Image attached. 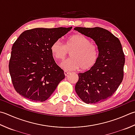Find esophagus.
<instances>
[{
	"mask_svg": "<svg viewBox=\"0 0 135 135\" xmlns=\"http://www.w3.org/2000/svg\"><path fill=\"white\" fill-rule=\"evenodd\" d=\"M70 73V72H69V71H66V70H64V74L65 76H67Z\"/></svg>",
	"mask_w": 135,
	"mask_h": 135,
	"instance_id": "1",
	"label": "esophagus"
}]
</instances>
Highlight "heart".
Here are the masks:
<instances>
[{
    "label": "heart",
    "mask_w": 135,
    "mask_h": 135,
    "mask_svg": "<svg viewBox=\"0 0 135 135\" xmlns=\"http://www.w3.org/2000/svg\"><path fill=\"white\" fill-rule=\"evenodd\" d=\"M51 52L52 56L59 60H63L70 52L71 58L61 64L63 69L73 71L81 68L82 70L91 69L96 64L99 58V50L97 45L91 43L90 40L83 34L71 36L65 45L60 40L52 44Z\"/></svg>",
    "instance_id": "heart-1"
}]
</instances>
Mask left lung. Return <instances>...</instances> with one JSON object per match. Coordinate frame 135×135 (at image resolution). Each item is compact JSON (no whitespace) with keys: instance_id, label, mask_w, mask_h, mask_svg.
<instances>
[{"instance_id":"obj_1","label":"left lung","mask_w":135,"mask_h":135,"mask_svg":"<svg viewBox=\"0 0 135 135\" xmlns=\"http://www.w3.org/2000/svg\"><path fill=\"white\" fill-rule=\"evenodd\" d=\"M74 30L95 41L99 50L96 64L78 74L75 89L86 104H96L111 97L122 83L125 65L122 44L117 37L101 27H76Z\"/></svg>"}]
</instances>
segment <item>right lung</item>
<instances>
[{"mask_svg":"<svg viewBox=\"0 0 135 135\" xmlns=\"http://www.w3.org/2000/svg\"><path fill=\"white\" fill-rule=\"evenodd\" d=\"M71 28H35L20 34L12 46L9 65L18 94L33 102L45 101L51 95L65 75L50 48Z\"/></svg>","mask_w":135,"mask_h":135,"instance_id":"1","label":"right lung"}]
</instances>
